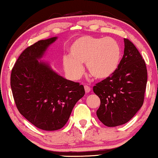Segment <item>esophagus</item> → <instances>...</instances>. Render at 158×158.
Segmentation results:
<instances>
[{
	"instance_id": "1",
	"label": "esophagus",
	"mask_w": 158,
	"mask_h": 158,
	"mask_svg": "<svg viewBox=\"0 0 158 158\" xmlns=\"http://www.w3.org/2000/svg\"><path fill=\"white\" fill-rule=\"evenodd\" d=\"M85 90L86 93H89L90 91V88L89 86H88V85H85Z\"/></svg>"
}]
</instances>
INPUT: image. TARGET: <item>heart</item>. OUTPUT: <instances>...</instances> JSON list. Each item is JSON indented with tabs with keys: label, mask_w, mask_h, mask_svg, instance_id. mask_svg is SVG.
Masks as SVG:
<instances>
[{
	"label": "heart",
	"mask_w": 158,
	"mask_h": 158,
	"mask_svg": "<svg viewBox=\"0 0 158 158\" xmlns=\"http://www.w3.org/2000/svg\"><path fill=\"white\" fill-rule=\"evenodd\" d=\"M70 56H64L63 65L67 73L73 79L82 75L83 64L88 73L97 79H106L119 68L121 48L113 38L81 36L72 43Z\"/></svg>",
	"instance_id": "obj_1"
}]
</instances>
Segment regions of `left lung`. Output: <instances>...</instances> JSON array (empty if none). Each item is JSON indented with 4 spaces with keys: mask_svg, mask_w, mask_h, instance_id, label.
Here are the masks:
<instances>
[{
    "mask_svg": "<svg viewBox=\"0 0 158 158\" xmlns=\"http://www.w3.org/2000/svg\"><path fill=\"white\" fill-rule=\"evenodd\" d=\"M124 55L117 71L93 88L101 102L97 117L108 127L128 123L144 101L147 83L146 63L133 43L124 39Z\"/></svg>",
    "mask_w": 158,
    "mask_h": 158,
    "instance_id": "1",
    "label": "left lung"
}]
</instances>
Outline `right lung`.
<instances>
[{"instance_id": "right-lung-1", "label": "right lung", "mask_w": 158, "mask_h": 158, "mask_svg": "<svg viewBox=\"0 0 158 158\" xmlns=\"http://www.w3.org/2000/svg\"><path fill=\"white\" fill-rule=\"evenodd\" d=\"M57 37L41 40L25 49L12 70L10 85L18 110L32 125L56 131L66 124L84 86L68 80L41 61Z\"/></svg>"}]
</instances>
